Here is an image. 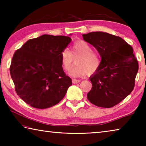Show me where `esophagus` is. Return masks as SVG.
I'll return each mask as SVG.
<instances>
[{
    "label": "esophagus",
    "instance_id": "esophagus-1",
    "mask_svg": "<svg viewBox=\"0 0 146 146\" xmlns=\"http://www.w3.org/2000/svg\"><path fill=\"white\" fill-rule=\"evenodd\" d=\"M80 82V80H76V79H72V82L73 84H77V83H79Z\"/></svg>",
    "mask_w": 146,
    "mask_h": 146
}]
</instances>
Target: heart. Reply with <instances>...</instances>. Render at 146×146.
Instances as JSON below:
<instances>
[{
    "label": "heart",
    "instance_id": "obj_1",
    "mask_svg": "<svg viewBox=\"0 0 146 146\" xmlns=\"http://www.w3.org/2000/svg\"><path fill=\"white\" fill-rule=\"evenodd\" d=\"M76 59V65L69 73L73 77H82L86 74L92 75L97 72L101 64L100 56L93 51L92 47L86 41L76 40L71 46L70 51L64 49L61 54L62 67L68 71Z\"/></svg>",
    "mask_w": 146,
    "mask_h": 146
}]
</instances>
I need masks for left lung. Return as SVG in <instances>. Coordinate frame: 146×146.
<instances>
[{
	"label": "left lung",
	"mask_w": 146,
	"mask_h": 146,
	"mask_svg": "<svg viewBox=\"0 0 146 146\" xmlns=\"http://www.w3.org/2000/svg\"><path fill=\"white\" fill-rule=\"evenodd\" d=\"M82 36L102 58L98 70L90 78L92 88L88 99L98 107L112 108L134 89L138 64L133 48L120 36L104 32H91Z\"/></svg>",
	"instance_id": "obj_1"
}]
</instances>
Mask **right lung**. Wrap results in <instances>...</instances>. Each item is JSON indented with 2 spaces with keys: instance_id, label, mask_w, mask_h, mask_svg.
Segmentation results:
<instances>
[{
  "instance_id": "add662e5",
  "label": "right lung",
  "mask_w": 146,
  "mask_h": 146,
  "mask_svg": "<svg viewBox=\"0 0 146 146\" xmlns=\"http://www.w3.org/2000/svg\"><path fill=\"white\" fill-rule=\"evenodd\" d=\"M71 41L69 36L43 35L14 53L11 76L17 95L29 106L49 108L64 97L72 80L64 73L60 57Z\"/></svg>"
}]
</instances>
